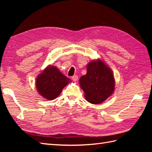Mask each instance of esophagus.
I'll list each match as a JSON object with an SVG mask.
<instances>
[{
	"label": "esophagus",
	"mask_w": 152,
	"mask_h": 152,
	"mask_svg": "<svg viewBox=\"0 0 152 152\" xmlns=\"http://www.w3.org/2000/svg\"><path fill=\"white\" fill-rule=\"evenodd\" d=\"M72 80H73L74 82H76L77 80H78V76H77V75H74V76H73L72 77Z\"/></svg>",
	"instance_id": "esophagus-1"
}]
</instances>
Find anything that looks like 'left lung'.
I'll use <instances>...</instances> for the list:
<instances>
[{
    "mask_svg": "<svg viewBox=\"0 0 152 152\" xmlns=\"http://www.w3.org/2000/svg\"><path fill=\"white\" fill-rule=\"evenodd\" d=\"M85 98L92 104H100L114 91L115 80L111 69L100 59L90 62L87 74L80 79Z\"/></svg>",
    "mask_w": 152,
    "mask_h": 152,
    "instance_id": "8db88e82",
    "label": "left lung"
}]
</instances>
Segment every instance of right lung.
<instances>
[{
	"mask_svg": "<svg viewBox=\"0 0 152 152\" xmlns=\"http://www.w3.org/2000/svg\"><path fill=\"white\" fill-rule=\"evenodd\" d=\"M70 80L57 67L48 66L38 76L36 86L41 96L48 100H53L60 95Z\"/></svg>",
	"mask_w": 152,
	"mask_h": 152,
	"instance_id": "add662e5",
	"label": "right lung"
}]
</instances>
